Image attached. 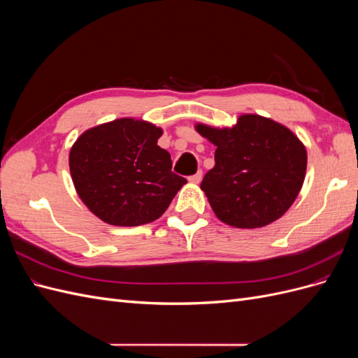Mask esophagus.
<instances>
[{
    "instance_id": "esophagus-1",
    "label": "esophagus",
    "mask_w": 358,
    "mask_h": 358,
    "mask_svg": "<svg viewBox=\"0 0 358 358\" xmlns=\"http://www.w3.org/2000/svg\"><path fill=\"white\" fill-rule=\"evenodd\" d=\"M201 176H203V171L201 170H199L196 175H192V176H189L188 178V180L191 182V183H200V180H201Z\"/></svg>"
}]
</instances>
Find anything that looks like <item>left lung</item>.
<instances>
[{"label": "left lung", "mask_w": 358, "mask_h": 358, "mask_svg": "<svg viewBox=\"0 0 358 358\" xmlns=\"http://www.w3.org/2000/svg\"><path fill=\"white\" fill-rule=\"evenodd\" d=\"M196 129L216 146L215 166L200 188L222 222L257 229L289 209L305 180L308 155L287 127L242 115L231 128L197 124Z\"/></svg>", "instance_id": "obj_1"}]
</instances>
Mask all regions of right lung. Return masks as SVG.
I'll return each mask as SVG.
<instances>
[{"instance_id": "1", "label": "right lung", "mask_w": 358, "mask_h": 358, "mask_svg": "<svg viewBox=\"0 0 358 358\" xmlns=\"http://www.w3.org/2000/svg\"><path fill=\"white\" fill-rule=\"evenodd\" d=\"M162 129L131 117L85 131L70 150V173L82 201L110 225L136 227L166 212L187 179L171 171L157 145Z\"/></svg>"}]
</instances>
